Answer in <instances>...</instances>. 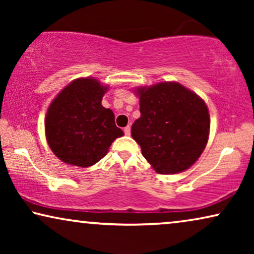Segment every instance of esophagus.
Here are the masks:
<instances>
[{
	"mask_svg": "<svg viewBox=\"0 0 254 254\" xmlns=\"http://www.w3.org/2000/svg\"><path fill=\"white\" fill-rule=\"evenodd\" d=\"M124 131H125V134H126V135H130V127L129 126L125 127L124 128Z\"/></svg>",
	"mask_w": 254,
	"mask_h": 254,
	"instance_id": "1",
	"label": "esophagus"
}]
</instances>
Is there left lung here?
<instances>
[{
	"label": "left lung",
	"mask_w": 254,
	"mask_h": 254,
	"mask_svg": "<svg viewBox=\"0 0 254 254\" xmlns=\"http://www.w3.org/2000/svg\"><path fill=\"white\" fill-rule=\"evenodd\" d=\"M141 117L131 136L156 172L173 175L192 166L206 148L210 119L206 104L179 83L137 89Z\"/></svg>",
	"instance_id": "8db88e82"
}]
</instances>
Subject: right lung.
I'll list each match as a JSON object with an SVG mask.
<instances>
[{
  "instance_id": "obj_1",
  "label": "right lung",
  "mask_w": 254,
  "mask_h": 254,
  "mask_svg": "<svg viewBox=\"0 0 254 254\" xmlns=\"http://www.w3.org/2000/svg\"><path fill=\"white\" fill-rule=\"evenodd\" d=\"M107 86L93 78H78L65 86L48 107L47 142L62 162L88 168L107 154L124 131L116 126L114 114L102 105Z\"/></svg>"
}]
</instances>
